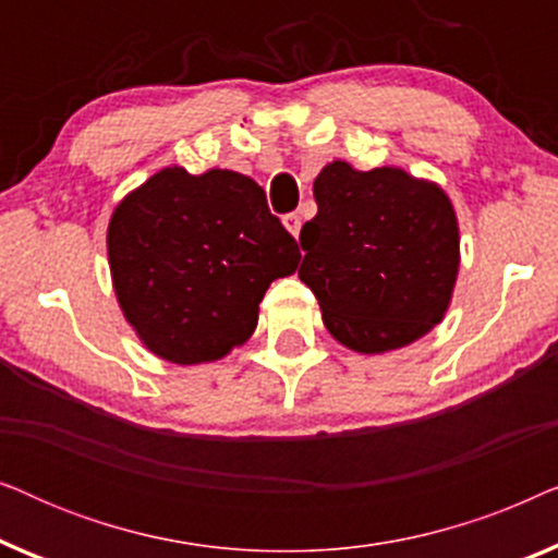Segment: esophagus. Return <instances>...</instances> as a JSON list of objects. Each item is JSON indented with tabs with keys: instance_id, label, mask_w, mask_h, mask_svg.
Instances as JSON below:
<instances>
[{
	"instance_id": "esophagus-1",
	"label": "esophagus",
	"mask_w": 558,
	"mask_h": 558,
	"mask_svg": "<svg viewBox=\"0 0 558 558\" xmlns=\"http://www.w3.org/2000/svg\"><path fill=\"white\" fill-rule=\"evenodd\" d=\"M284 226H287V231L292 233L294 239H296V235H300V228H302V218L296 216V213H287V216H284Z\"/></svg>"
}]
</instances>
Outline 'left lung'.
<instances>
[{
	"instance_id": "8db88e82",
	"label": "left lung",
	"mask_w": 558,
	"mask_h": 558,
	"mask_svg": "<svg viewBox=\"0 0 558 558\" xmlns=\"http://www.w3.org/2000/svg\"><path fill=\"white\" fill-rule=\"evenodd\" d=\"M315 201L300 233V279L335 340L376 355L441 323L460 269L445 190L399 167L361 172L335 159L317 174Z\"/></svg>"
}]
</instances>
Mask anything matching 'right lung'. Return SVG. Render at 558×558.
<instances>
[{"instance_id": "obj_1", "label": "right lung", "mask_w": 558, "mask_h": 558, "mask_svg": "<svg viewBox=\"0 0 558 558\" xmlns=\"http://www.w3.org/2000/svg\"><path fill=\"white\" fill-rule=\"evenodd\" d=\"M109 266L126 323L170 363H210L251 338L258 302L300 264L292 233L246 174L165 167L109 223Z\"/></svg>"}]
</instances>
